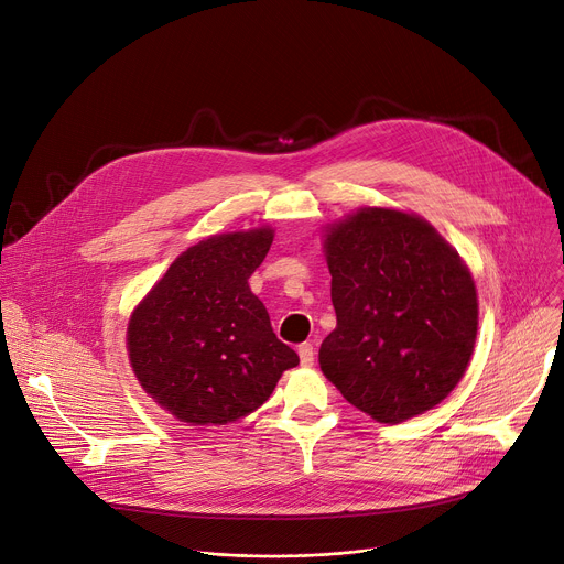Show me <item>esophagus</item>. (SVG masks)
Wrapping results in <instances>:
<instances>
[{
	"label": "esophagus",
	"mask_w": 564,
	"mask_h": 564,
	"mask_svg": "<svg viewBox=\"0 0 564 564\" xmlns=\"http://www.w3.org/2000/svg\"><path fill=\"white\" fill-rule=\"evenodd\" d=\"M297 355H300V364L305 368H312L314 366V359H316V350L312 343H302L297 348Z\"/></svg>",
	"instance_id": "1"
}]
</instances>
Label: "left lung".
<instances>
[{
  "label": "left lung",
  "instance_id": "obj_1",
  "mask_svg": "<svg viewBox=\"0 0 564 564\" xmlns=\"http://www.w3.org/2000/svg\"><path fill=\"white\" fill-rule=\"evenodd\" d=\"M336 329L318 361L340 395L398 424L441 404L479 327L474 280L417 214L361 207L325 237Z\"/></svg>",
  "mask_w": 564,
  "mask_h": 564
}]
</instances>
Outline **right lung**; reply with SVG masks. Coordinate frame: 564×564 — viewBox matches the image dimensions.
<instances>
[{"label":"right lung","mask_w":564,"mask_h":564,"mask_svg":"<svg viewBox=\"0 0 564 564\" xmlns=\"http://www.w3.org/2000/svg\"><path fill=\"white\" fill-rule=\"evenodd\" d=\"M271 243V228L214 235L173 259L133 312L126 340L135 377L181 422H235L300 364L248 286Z\"/></svg>","instance_id":"1"}]
</instances>
